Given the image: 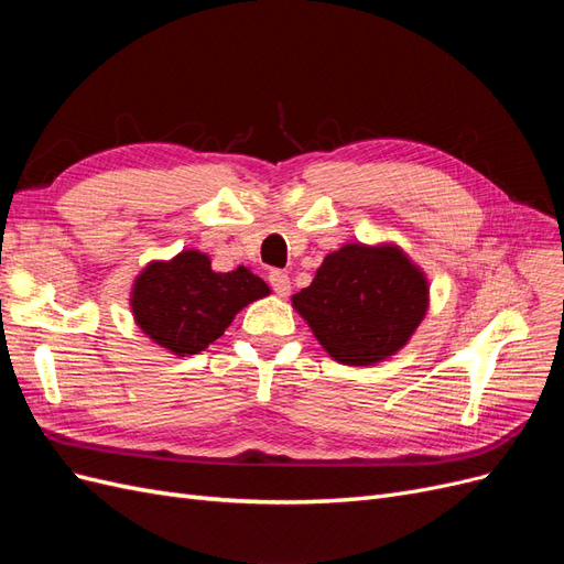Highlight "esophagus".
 Wrapping results in <instances>:
<instances>
[{
	"label": "esophagus",
	"mask_w": 564,
	"mask_h": 564,
	"mask_svg": "<svg viewBox=\"0 0 564 564\" xmlns=\"http://www.w3.org/2000/svg\"><path fill=\"white\" fill-rule=\"evenodd\" d=\"M268 282L272 286V292L280 294V296H286L289 292H292V282H289V275L284 270H270Z\"/></svg>",
	"instance_id": "esophagus-1"
}]
</instances>
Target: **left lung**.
Masks as SVG:
<instances>
[{"instance_id":"left-lung-1","label":"left lung","mask_w":564,"mask_h":564,"mask_svg":"<svg viewBox=\"0 0 564 564\" xmlns=\"http://www.w3.org/2000/svg\"><path fill=\"white\" fill-rule=\"evenodd\" d=\"M292 301L334 360L362 367L406 344L429 311V282L398 247L346 245Z\"/></svg>"}]
</instances>
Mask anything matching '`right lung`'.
Instances as JSON below:
<instances>
[{"label":"right lung","instance_id":"add662e5","mask_svg":"<svg viewBox=\"0 0 564 564\" xmlns=\"http://www.w3.org/2000/svg\"><path fill=\"white\" fill-rule=\"evenodd\" d=\"M268 284L240 265L214 272L207 253L181 251L150 263L133 284L131 311L143 334L176 355H195L224 336L247 303L263 299Z\"/></svg>","mask_w":564,"mask_h":564}]
</instances>
